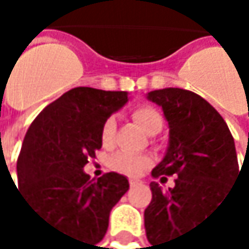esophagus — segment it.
I'll list each match as a JSON object with an SVG mask.
<instances>
[{"label":"esophagus","mask_w":249,"mask_h":249,"mask_svg":"<svg viewBox=\"0 0 249 249\" xmlns=\"http://www.w3.org/2000/svg\"><path fill=\"white\" fill-rule=\"evenodd\" d=\"M139 184H140L139 180H136V179H130V185H131V187H137Z\"/></svg>","instance_id":"esophagus-1"}]
</instances>
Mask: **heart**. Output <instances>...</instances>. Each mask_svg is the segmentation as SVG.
<instances>
[{
    "mask_svg": "<svg viewBox=\"0 0 249 249\" xmlns=\"http://www.w3.org/2000/svg\"><path fill=\"white\" fill-rule=\"evenodd\" d=\"M131 116L137 125L149 136H154L161 131L162 128V118L161 115L151 106H137L133 109ZM115 134H116V119L115 116H109L104 119L100 128V140L103 146L110 148L115 142ZM149 158L145 155H136L130 152H118L115 154L109 164L113 170L125 173L130 176H136L140 172L145 170L149 166Z\"/></svg>",
    "mask_w": 249,
    "mask_h": 249,
    "instance_id": "1",
    "label": "heart"
}]
</instances>
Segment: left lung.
I'll use <instances>...</instances> for the list:
<instances>
[{"instance_id": "8db88e82", "label": "left lung", "mask_w": 249, "mask_h": 249, "mask_svg": "<svg viewBox=\"0 0 249 249\" xmlns=\"http://www.w3.org/2000/svg\"><path fill=\"white\" fill-rule=\"evenodd\" d=\"M169 122V146L154 178L176 175L175 187L162 191L151 182L152 200L145 209L151 249H185L184 237L230 191L239 172L233 136L226 121L200 95L164 88L148 92Z\"/></svg>"}]
</instances>
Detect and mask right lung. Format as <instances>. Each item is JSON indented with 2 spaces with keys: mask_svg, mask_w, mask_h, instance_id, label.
<instances>
[{
  "mask_svg": "<svg viewBox=\"0 0 249 249\" xmlns=\"http://www.w3.org/2000/svg\"><path fill=\"white\" fill-rule=\"evenodd\" d=\"M127 101L124 91L70 89L34 119L18 158L19 190L31 211L85 249L104 237L112 208L130 188L119 173L95 180L83 172L103 145L101 124Z\"/></svg>",
  "mask_w": 249,
  "mask_h": 249,
  "instance_id": "right-lung-1",
  "label": "right lung"
}]
</instances>
